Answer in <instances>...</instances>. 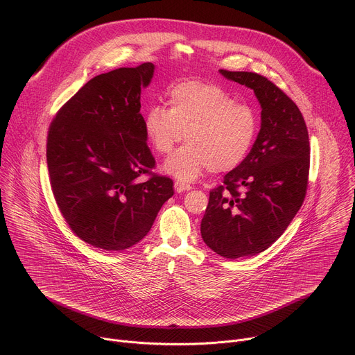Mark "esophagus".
<instances>
[{"label": "esophagus", "mask_w": 355, "mask_h": 355, "mask_svg": "<svg viewBox=\"0 0 355 355\" xmlns=\"http://www.w3.org/2000/svg\"><path fill=\"white\" fill-rule=\"evenodd\" d=\"M174 188L177 192H184V191H189L192 187L187 182H182V181H175L174 182Z\"/></svg>", "instance_id": "1"}]
</instances>
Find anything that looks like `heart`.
<instances>
[{"mask_svg": "<svg viewBox=\"0 0 355 355\" xmlns=\"http://www.w3.org/2000/svg\"><path fill=\"white\" fill-rule=\"evenodd\" d=\"M168 105L150 107L143 128L159 155H168L184 139L187 144L168 157L163 170L178 181H193L207 168L226 173L248 155L259 130L256 112L220 85L182 81L168 91Z\"/></svg>", "mask_w": 355, "mask_h": 355, "instance_id": "heart-1", "label": "heart"}]
</instances>
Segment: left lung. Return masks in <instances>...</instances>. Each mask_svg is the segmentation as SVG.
Wrapping results in <instances>:
<instances>
[{
	"instance_id": "left-lung-1",
	"label": "left lung",
	"mask_w": 355,
	"mask_h": 355,
	"mask_svg": "<svg viewBox=\"0 0 355 355\" xmlns=\"http://www.w3.org/2000/svg\"><path fill=\"white\" fill-rule=\"evenodd\" d=\"M219 73L254 91L261 107L254 144L211 191L200 222L205 244L234 260L267 250L289 226L306 195L311 147L305 119L275 84L257 73Z\"/></svg>"
}]
</instances>
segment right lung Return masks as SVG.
Segmentation results:
<instances>
[{"mask_svg":"<svg viewBox=\"0 0 355 355\" xmlns=\"http://www.w3.org/2000/svg\"><path fill=\"white\" fill-rule=\"evenodd\" d=\"M153 63L99 74L69 99L50 125L47 168L58 207L85 243L107 251L137 244L174 195L173 181L148 174L140 92Z\"/></svg>","mask_w":355,"mask_h":355,"instance_id":"right-lung-1","label":"right lung"}]
</instances>
